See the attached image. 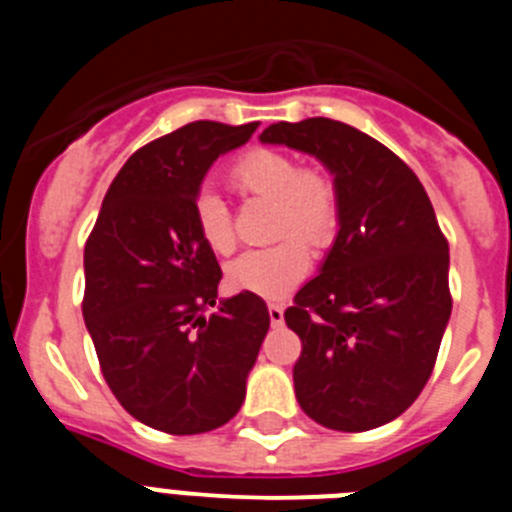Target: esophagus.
<instances>
[{
    "label": "esophagus",
    "mask_w": 512,
    "mask_h": 512,
    "mask_svg": "<svg viewBox=\"0 0 512 512\" xmlns=\"http://www.w3.org/2000/svg\"><path fill=\"white\" fill-rule=\"evenodd\" d=\"M269 320H271V325H282L284 323V307L277 305V302H269Z\"/></svg>",
    "instance_id": "1"
}]
</instances>
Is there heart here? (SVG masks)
Returning a JSON list of instances; mask_svg holds the SVG:
<instances>
[{"instance_id": "heart-1", "label": "heart", "mask_w": 512, "mask_h": 512, "mask_svg": "<svg viewBox=\"0 0 512 512\" xmlns=\"http://www.w3.org/2000/svg\"><path fill=\"white\" fill-rule=\"evenodd\" d=\"M230 187L243 197L274 202L271 235L279 243L243 253L228 269L235 289L266 300H282L310 271L312 248H325L336 238L341 220L336 182L328 171L300 166L295 156L274 148H253L230 166ZM194 228L215 256H230L238 246L233 220L225 202L202 192L194 202Z\"/></svg>"}]
</instances>
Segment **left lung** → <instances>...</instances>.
<instances>
[{"label": "left lung", "instance_id": "obj_1", "mask_svg": "<svg viewBox=\"0 0 512 512\" xmlns=\"http://www.w3.org/2000/svg\"><path fill=\"white\" fill-rule=\"evenodd\" d=\"M261 140L323 161L341 202L323 269L284 312L302 341L297 402L333 431L379 428L433 372L451 318L449 243L418 176L372 135L307 117L269 125Z\"/></svg>", "mask_w": 512, "mask_h": 512}]
</instances>
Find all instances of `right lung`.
<instances>
[{
	"label": "right lung",
	"mask_w": 512,
	"mask_h": 512,
	"mask_svg": "<svg viewBox=\"0 0 512 512\" xmlns=\"http://www.w3.org/2000/svg\"><path fill=\"white\" fill-rule=\"evenodd\" d=\"M256 128L197 120L138 148L84 246L81 312L104 382L135 420L171 436L207 433L241 410L269 330L259 295L217 302L223 271L194 228L207 169Z\"/></svg>",
	"instance_id": "right-lung-1"
}]
</instances>
